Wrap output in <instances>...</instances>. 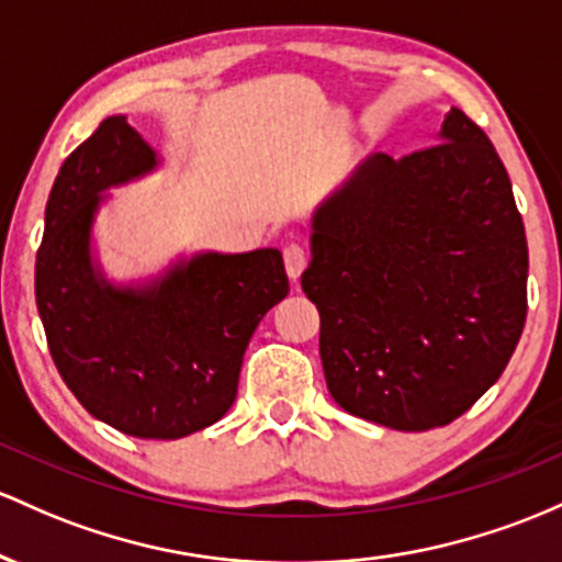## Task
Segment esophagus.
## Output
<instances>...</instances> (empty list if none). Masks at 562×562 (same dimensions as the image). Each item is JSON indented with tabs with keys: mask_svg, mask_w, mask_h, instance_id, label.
Here are the masks:
<instances>
[{
	"mask_svg": "<svg viewBox=\"0 0 562 562\" xmlns=\"http://www.w3.org/2000/svg\"><path fill=\"white\" fill-rule=\"evenodd\" d=\"M283 265H286V276L292 281H297L302 276V270L307 268V255L300 244H289L283 247Z\"/></svg>",
	"mask_w": 562,
	"mask_h": 562,
	"instance_id": "1",
	"label": "esophagus"
}]
</instances>
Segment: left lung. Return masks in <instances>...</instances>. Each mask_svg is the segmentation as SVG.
Listing matches in <instances>:
<instances>
[{
    "label": "left lung",
    "mask_w": 562,
    "mask_h": 562,
    "mask_svg": "<svg viewBox=\"0 0 562 562\" xmlns=\"http://www.w3.org/2000/svg\"><path fill=\"white\" fill-rule=\"evenodd\" d=\"M526 283L513 182L475 122L451 109L430 148L371 154L313 212L302 273L331 398L403 432L462 417L518 348Z\"/></svg>",
    "instance_id": "1"
}]
</instances>
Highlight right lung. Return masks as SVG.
I'll return each instance as SVG.
<instances>
[{
    "label": "right lung",
    "mask_w": 562,
    "mask_h": 562,
    "mask_svg": "<svg viewBox=\"0 0 562 562\" xmlns=\"http://www.w3.org/2000/svg\"><path fill=\"white\" fill-rule=\"evenodd\" d=\"M127 116H109L63 161L36 255V307L63 382L94 419L175 440L225 417L262 315L289 294L279 249L193 251L113 281L94 241L100 206L161 167Z\"/></svg>",
    "instance_id": "add662e5"
}]
</instances>
